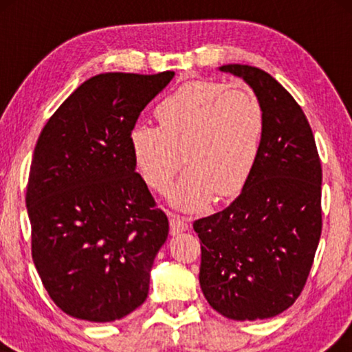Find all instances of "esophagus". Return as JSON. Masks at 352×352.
Segmentation results:
<instances>
[{"mask_svg": "<svg viewBox=\"0 0 352 352\" xmlns=\"http://www.w3.org/2000/svg\"><path fill=\"white\" fill-rule=\"evenodd\" d=\"M189 228V219L182 218V216L177 214H171L170 216V232L171 235H177L182 230H186Z\"/></svg>", "mask_w": 352, "mask_h": 352, "instance_id": "34e87169", "label": "esophagus"}]
</instances>
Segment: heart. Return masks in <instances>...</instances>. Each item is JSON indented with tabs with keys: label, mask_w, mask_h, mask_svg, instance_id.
Instances as JSON below:
<instances>
[{
	"label": "heart",
	"mask_w": 352,
	"mask_h": 352,
	"mask_svg": "<svg viewBox=\"0 0 352 352\" xmlns=\"http://www.w3.org/2000/svg\"><path fill=\"white\" fill-rule=\"evenodd\" d=\"M155 115L158 126L134 124L129 146L144 181L157 192L168 189L182 160L189 163L170 192L176 208L199 210L213 192L226 197L245 184L266 129L263 104L248 85L194 81L163 99Z\"/></svg>",
	"instance_id": "obj_1"
}]
</instances>
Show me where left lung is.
Returning <instances> with one entry per match:
<instances>
[{
	"mask_svg": "<svg viewBox=\"0 0 352 352\" xmlns=\"http://www.w3.org/2000/svg\"><path fill=\"white\" fill-rule=\"evenodd\" d=\"M219 70L258 94L266 129L240 195L194 223L200 287L228 319H267L296 301L314 261L322 232L320 158L305 112L277 80L252 65Z\"/></svg>",
	"mask_w": 352,
	"mask_h": 352,
	"instance_id": "1",
	"label": "left lung"
}]
</instances>
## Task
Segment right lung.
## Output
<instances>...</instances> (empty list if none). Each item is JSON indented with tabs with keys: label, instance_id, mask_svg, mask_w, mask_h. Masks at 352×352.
Returning a JSON list of instances; mask_svg holds the SVG:
<instances>
[{
	"label": "right lung",
	"instance_id": "add662e5",
	"mask_svg": "<svg viewBox=\"0 0 352 352\" xmlns=\"http://www.w3.org/2000/svg\"><path fill=\"white\" fill-rule=\"evenodd\" d=\"M175 72L100 74L47 120L27 186L32 258L65 314L113 322L146 301L168 218L136 173L129 131Z\"/></svg>",
	"mask_w": 352,
	"mask_h": 352
}]
</instances>
